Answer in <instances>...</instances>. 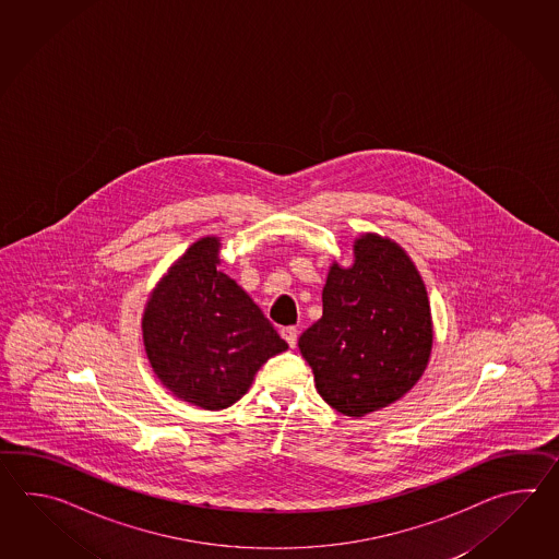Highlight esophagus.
<instances>
[{
  "mask_svg": "<svg viewBox=\"0 0 559 559\" xmlns=\"http://www.w3.org/2000/svg\"><path fill=\"white\" fill-rule=\"evenodd\" d=\"M282 337H284L285 342L289 347H296L297 345V330L296 328H282Z\"/></svg>",
  "mask_w": 559,
  "mask_h": 559,
  "instance_id": "esophagus-1",
  "label": "esophagus"
}]
</instances>
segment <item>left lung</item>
<instances>
[{
	"mask_svg": "<svg viewBox=\"0 0 559 559\" xmlns=\"http://www.w3.org/2000/svg\"><path fill=\"white\" fill-rule=\"evenodd\" d=\"M352 267L333 263L323 316L299 335L316 388L333 409L366 416L409 392L428 366L431 313L416 265L390 239L368 234Z\"/></svg>",
	"mask_w": 559,
	"mask_h": 559,
	"instance_id": "8db88e82",
	"label": "left lung"
}]
</instances>
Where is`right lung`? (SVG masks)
<instances>
[{
	"label": "right lung",
	"instance_id": "right-lung-1",
	"mask_svg": "<svg viewBox=\"0 0 559 559\" xmlns=\"http://www.w3.org/2000/svg\"><path fill=\"white\" fill-rule=\"evenodd\" d=\"M219 241H195L157 284L143 313V344L169 392L224 409L250 390L263 364L287 349L274 325L217 270Z\"/></svg>",
	"mask_w": 559,
	"mask_h": 559
}]
</instances>
